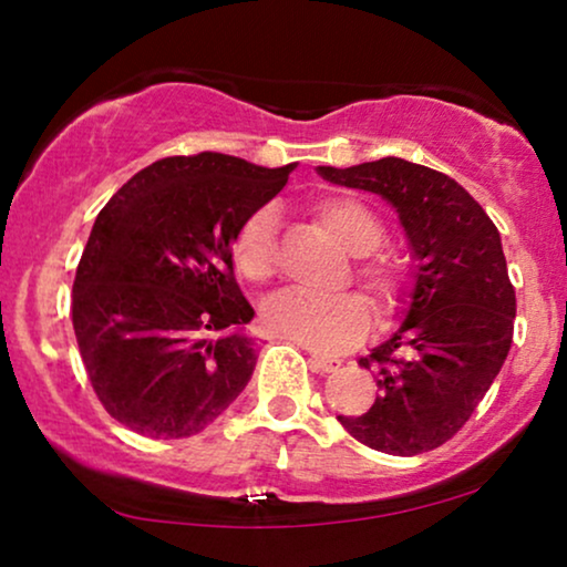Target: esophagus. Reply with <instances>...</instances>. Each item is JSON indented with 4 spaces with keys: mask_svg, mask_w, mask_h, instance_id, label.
I'll return each mask as SVG.
<instances>
[{
    "mask_svg": "<svg viewBox=\"0 0 567 567\" xmlns=\"http://www.w3.org/2000/svg\"><path fill=\"white\" fill-rule=\"evenodd\" d=\"M341 362L333 360V358H323V354H310V368L316 370V373H333V370H339Z\"/></svg>",
    "mask_w": 567,
    "mask_h": 567,
    "instance_id": "obj_1",
    "label": "esophagus"
}]
</instances>
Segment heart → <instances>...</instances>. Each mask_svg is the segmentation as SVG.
I'll return each instance as SVG.
<instances>
[{
	"mask_svg": "<svg viewBox=\"0 0 567 567\" xmlns=\"http://www.w3.org/2000/svg\"><path fill=\"white\" fill-rule=\"evenodd\" d=\"M318 223L358 257V278L370 305L379 316H389L408 286V262L396 251L379 249L383 241V223L362 202L352 197H328L316 205ZM276 209L260 207L251 213L234 239V265L251 284H265L278 270ZM265 328L272 337L295 341V344L339 352L365 337L370 312L365 299L354 291L337 297H316L307 291L289 289L268 299L262 307Z\"/></svg>",
	"mask_w": 567,
	"mask_h": 567,
	"instance_id": "obj_1",
	"label": "heart"
}]
</instances>
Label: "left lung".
Here are the masks:
<instances>
[{"label": "left lung", "mask_w": 567, "mask_h": 567, "mask_svg": "<svg viewBox=\"0 0 567 567\" xmlns=\"http://www.w3.org/2000/svg\"><path fill=\"white\" fill-rule=\"evenodd\" d=\"M318 173L386 199L415 257L400 328L360 358L375 370L379 396L339 423L396 457L436 450L467 423L513 344L515 289L499 230L457 181L425 165L383 157Z\"/></svg>", "instance_id": "obj_1"}]
</instances>
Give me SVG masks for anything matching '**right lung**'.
<instances>
[{
	"instance_id": "right-lung-1",
	"label": "right lung",
	"mask_w": 567,
	"mask_h": 567,
	"mask_svg": "<svg viewBox=\"0 0 567 567\" xmlns=\"http://www.w3.org/2000/svg\"><path fill=\"white\" fill-rule=\"evenodd\" d=\"M291 171L220 152L165 157L96 215L75 270L73 331L91 386L125 429L194 436L249 383L255 310L230 249Z\"/></svg>"
}]
</instances>
